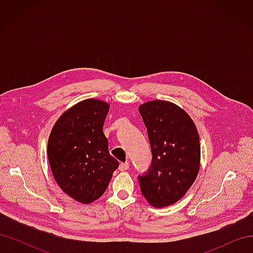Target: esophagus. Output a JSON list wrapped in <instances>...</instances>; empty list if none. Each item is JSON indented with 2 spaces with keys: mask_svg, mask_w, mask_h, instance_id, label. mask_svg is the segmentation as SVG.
<instances>
[{
  "mask_svg": "<svg viewBox=\"0 0 253 253\" xmlns=\"http://www.w3.org/2000/svg\"><path fill=\"white\" fill-rule=\"evenodd\" d=\"M128 167H129V164L128 163H121L120 165H119V170L120 171H126L127 169H128Z\"/></svg>",
  "mask_w": 253,
  "mask_h": 253,
  "instance_id": "esophagus-1",
  "label": "esophagus"
}]
</instances>
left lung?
I'll return each instance as SVG.
<instances>
[{"label":"left lung","instance_id":"obj_1","mask_svg":"<svg viewBox=\"0 0 253 253\" xmlns=\"http://www.w3.org/2000/svg\"><path fill=\"white\" fill-rule=\"evenodd\" d=\"M152 150V165L139 176L141 193L156 208L178 202L201 167L200 135L188 113L170 101L139 105Z\"/></svg>","mask_w":253,"mask_h":253}]
</instances>
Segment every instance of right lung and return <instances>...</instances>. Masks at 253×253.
I'll return each mask as SVG.
<instances>
[{
	"label": "right lung",
	"instance_id": "add662e5",
	"mask_svg": "<svg viewBox=\"0 0 253 253\" xmlns=\"http://www.w3.org/2000/svg\"><path fill=\"white\" fill-rule=\"evenodd\" d=\"M109 103L86 99L65 111L47 143L50 170L64 193L82 204L102 196L119 163L109 153L103 125Z\"/></svg>",
	"mask_w": 253,
	"mask_h": 253
}]
</instances>
